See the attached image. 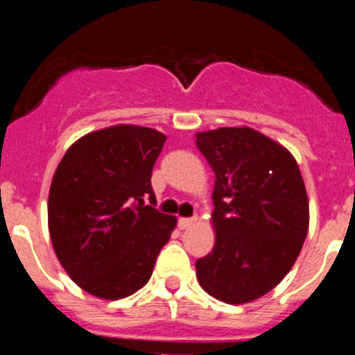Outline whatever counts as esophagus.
I'll return each mask as SVG.
<instances>
[{
  "instance_id": "34e87169",
  "label": "esophagus",
  "mask_w": 355,
  "mask_h": 355,
  "mask_svg": "<svg viewBox=\"0 0 355 355\" xmlns=\"http://www.w3.org/2000/svg\"><path fill=\"white\" fill-rule=\"evenodd\" d=\"M197 222V218H180V227L181 229H188L192 227L193 224Z\"/></svg>"
}]
</instances>
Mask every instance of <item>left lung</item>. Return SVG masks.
<instances>
[{"mask_svg": "<svg viewBox=\"0 0 355 355\" xmlns=\"http://www.w3.org/2000/svg\"><path fill=\"white\" fill-rule=\"evenodd\" d=\"M215 172L213 250L196 261L197 281L225 304L274 290L299 258L309 227L300 168L284 146L249 126L196 133Z\"/></svg>", "mask_w": 355, "mask_h": 355, "instance_id": "left-lung-1", "label": "left lung"}]
</instances>
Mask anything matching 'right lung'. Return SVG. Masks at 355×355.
Masks as SVG:
<instances>
[{
    "label": "right lung",
    "mask_w": 355,
    "mask_h": 355,
    "mask_svg": "<svg viewBox=\"0 0 355 355\" xmlns=\"http://www.w3.org/2000/svg\"><path fill=\"white\" fill-rule=\"evenodd\" d=\"M167 137L115 124L72 144L53 175L48 225L56 258L87 293L119 300L146 286L178 218L146 205Z\"/></svg>",
    "instance_id": "add662e5"
}]
</instances>
